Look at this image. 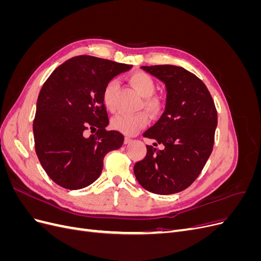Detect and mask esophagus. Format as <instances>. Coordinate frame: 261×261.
Instances as JSON below:
<instances>
[{
	"label": "esophagus",
	"mask_w": 261,
	"mask_h": 261,
	"mask_svg": "<svg viewBox=\"0 0 261 261\" xmlns=\"http://www.w3.org/2000/svg\"><path fill=\"white\" fill-rule=\"evenodd\" d=\"M132 143V138H129V137H125V139H124V144L125 145H128V144H130Z\"/></svg>",
	"instance_id": "34e87169"
}]
</instances>
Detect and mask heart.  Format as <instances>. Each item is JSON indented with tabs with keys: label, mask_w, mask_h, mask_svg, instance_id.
Returning a JSON list of instances; mask_svg holds the SVG:
<instances>
[{
	"label": "heart",
	"mask_w": 261,
	"mask_h": 261,
	"mask_svg": "<svg viewBox=\"0 0 261 261\" xmlns=\"http://www.w3.org/2000/svg\"><path fill=\"white\" fill-rule=\"evenodd\" d=\"M129 82L140 96L144 97V101L141 103V108L151 115H158L162 110L161 101L153 97L156 90V86L151 76L146 73L137 72L129 76ZM117 89V81L111 80L102 91V101L105 107L109 111H113L115 109V92ZM148 124V117L144 112L135 114L129 113H118L112 117L111 127L124 135L132 136L135 135L137 132L144 128Z\"/></svg>",
	"instance_id": "1"
}]
</instances>
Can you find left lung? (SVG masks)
Segmentation results:
<instances>
[{
	"instance_id": "8db88e82",
	"label": "left lung",
	"mask_w": 261,
	"mask_h": 261,
	"mask_svg": "<svg viewBox=\"0 0 261 261\" xmlns=\"http://www.w3.org/2000/svg\"><path fill=\"white\" fill-rule=\"evenodd\" d=\"M165 84V110L144 137L163 149L147 147L134 165L138 183L158 195L184 191L198 177L211 154L218 113L211 94L198 77L174 65L141 66Z\"/></svg>"
}]
</instances>
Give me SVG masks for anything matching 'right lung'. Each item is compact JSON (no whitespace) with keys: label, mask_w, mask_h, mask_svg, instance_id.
Returning <instances> with one entry per match:
<instances>
[{"label":"right lung","mask_w":261,"mask_h":261,"mask_svg":"<svg viewBox=\"0 0 261 261\" xmlns=\"http://www.w3.org/2000/svg\"><path fill=\"white\" fill-rule=\"evenodd\" d=\"M132 65L80 55L55 68L37 100L33 124L38 159L49 177L66 189H81L96 180L106 154L121 148L124 136L107 130L102 101L106 85ZM87 130H96L89 138Z\"/></svg>","instance_id":"1"}]
</instances>
